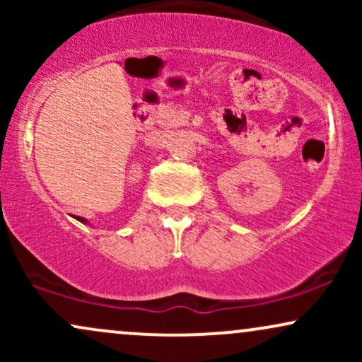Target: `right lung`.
I'll return each mask as SVG.
<instances>
[{"label":"right lung","instance_id":"add662e5","mask_svg":"<svg viewBox=\"0 0 362 362\" xmlns=\"http://www.w3.org/2000/svg\"><path fill=\"white\" fill-rule=\"evenodd\" d=\"M76 219H78V221H81V223H88V221H86V219H85V218H80V216H78V218H76Z\"/></svg>","mask_w":362,"mask_h":362}]
</instances>
